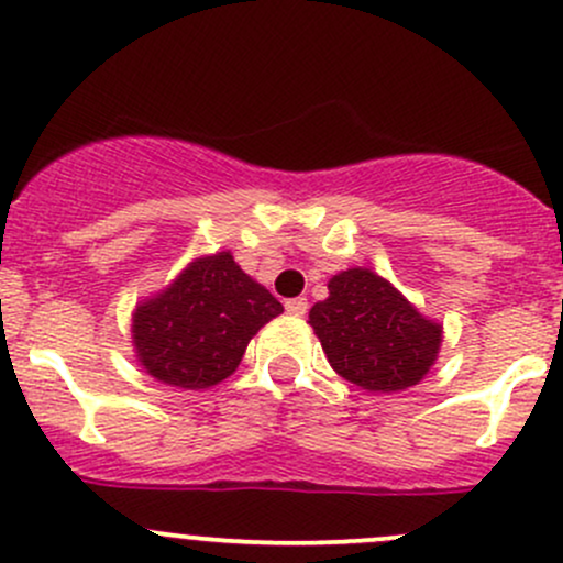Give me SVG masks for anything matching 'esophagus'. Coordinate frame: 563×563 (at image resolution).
Instances as JSON below:
<instances>
[{"mask_svg": "<svg viewBox=\"0 0 563 563\" xmlns=\"http://www.w3.org/2000/svg\"><path fill=\"white\" fill-rule=\"evenodd\" d=\"M286 310L296 314V318H301V314H307V310H310V301H307L305 296H296V299L286 301Z\"/></svg>", "mask_w": 563, "mask_h": 563, "instance_id": "34e87169", "label": "esophagus"}]
</instances>
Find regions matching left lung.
Masks as SVG:
<instances>
[{"mask_svg": "<svg viewBox=\"0 0 563 563\" xmlns=\"http://www.w3.org/2000/svg\"><path fill=\"white\" fill-rule=\"evenodd\" d=\"M310 325L333 372L372 393L417 385L441 347V325L368 269L333 275L329 299L310 310Z\"/></svg>", "mask_w": 563, "mask_h": 563, "instance_id": "obj_1", "label": "left lung"}]
</instances>
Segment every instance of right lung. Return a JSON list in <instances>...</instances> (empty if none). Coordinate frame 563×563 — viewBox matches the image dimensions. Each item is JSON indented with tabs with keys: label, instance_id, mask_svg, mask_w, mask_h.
Wrapping results in <instances>:
<instances>
[{
	"label": "right lung",
	"instance_id": "obj_1",
	"mask_svg": "<svg viewBox=\"0 0 563 563\" xmlns=\"http://www.w3.org/2000/svg\"><path fill=\"white\" fill-rule=\"evenodd\" d=\"M280 312V301L221 251L135 310L133 344L154 379L202 390L227 379L253 333Z\"/></svg>",
	"mask_w": 563,
	"mask_h": 563
}]
</instances>
